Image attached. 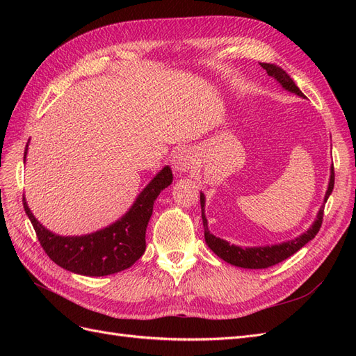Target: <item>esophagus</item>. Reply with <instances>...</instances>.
Listing matches in <instances>:
<instances>
[{
  "label": "esophagus",
  "instance_id": "1",
  "mask_svg": "<svg viewBox=\"0 0 356 356\" xmlns=\"http://www.w3.org/2000/svg\"><path fill=\"white\" fill-rule=\"evenodd\" d=\"M196 165V156L193 154L191 149L188 148H181L172 157V168L177 172L178 175L184 174V172L195 168Z\"/></svg>",
  "mask_w": 356,
  "mask_h": 356
}]
</instances>
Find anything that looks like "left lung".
Segmentation results:
<instances>
[{
  "label": "left lung",
  "mask_w": 356,
  "mask_h": 356,
  "mask_svg": "<svg viewBox=\"0 0 356 356\" xmlns=\"http://www.w3.org/2000/svg\"><path fill=\"white\" fill-rule=\"evenodd\" d=\"M260 65L267 71V74L273 77L279 84L282 86V89L294 93L300 98H306L301 92L294 80L289 77L286 71H284L281 67L275 65V63H260ZM334 188V166L330 169V181H328V188L325 191L324 203L318 211V215L315 221L312 222L310 227L297 236L296 239H291L282 243H275V245H264V246H239L224 241L221 238L213 236L208 229V220L204 217V195L200 191V207H202V220H203V229H204V242L211 248V250L217 254L221 260L229 263L236 267L242 268H267L270 266H275L286 260L288 257L296 254L298 250H301L307 242L315 238L316 233L321 229L322 217H324V207L325 202L328 200L330 195Z\"/></svg>",
  "instance_id": "left-lung-1"
}]
</instances>
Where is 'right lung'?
I'll use <instances>...</instances> for the list:
<instances>
[{
	"mask_svg": "<svg viewBox=\"0 0 356 356\" xmlns=\"http://www.w3.org/2000/svg\"><path fill=\"white\" fill-rule=\"evenodd\" d=\"M28 145L24 163L26 161ZM172 170L165 166L139 193L129 211L115 222L83 236H59L47 230L31 212L26 199L24 208L32 222L42 250L65 270L83 276H106L122 272L135 264L145 251V232L153 213V204L160 195L172 184Z\"/></svg>",
	"mask_w": 356,
	"mask_h": 356,
	"instance_id": "right-lung-1",
	"label": "right lung"
}]
</instances>
